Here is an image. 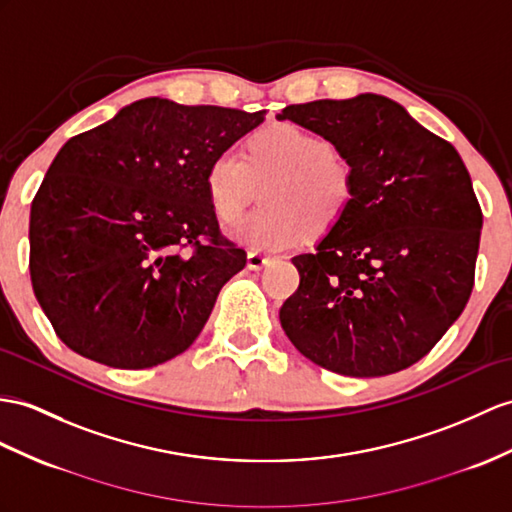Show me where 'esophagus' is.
I'll return each instance as SVG.
<instances>
[{"mask_svg":"<svg viewBox=\"0 0 512 512\" xmlns=\"http://www.w3.org/2000/svg\"><path fill=\"white\" fill-rule=\"evenodd\" d=\"M269 256H265V254H260V252H249L247 254V269H252V271H258V269H263L267 263H269Z\"/></svg>","mask_w":512,"mask_h":512,"instance_id":"1","label":"esophagus"}]
</instances>
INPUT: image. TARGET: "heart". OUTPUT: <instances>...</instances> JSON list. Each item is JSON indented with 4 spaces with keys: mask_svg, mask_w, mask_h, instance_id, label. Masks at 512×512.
Segmentation results:
<instances>
[{
    "mask_svg": "<svg viewBox=\"0 0 512 512\" xmlns=\"http://www.w3.org/2000/svg\"><path fill=\"white\" fill-rule=\"evenodd\" d=\"M256 182H263L260 202L230 223L239 243L280 252L304 236L334 230L350 213L356 197L354 169L332 154V145L295 123H278L258 130L245 143V156L223 149L206 169L210 208L230 221L252 199Z\"/></svg>",
    "mask_w": 512,
    "mask_h": 512,
    "instance_id": "1",
    "label": "heart"
}]
</instances>
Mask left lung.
Masks as SVG:
<instances>
[{"label":"left lung","mask_w":512,"mask_h":512,"mask_svg":"<svg viewBox=\"0 0 512 512\" xmlns=\"http://www.w3.org/2000/svg\"><path fill=\"white\" fill-rule=\"evenodd\" d=\"M330 141L356 176L345 219L299 254L282 330L315 365L352 378L426 356L473 289L482 210L452 143L389 97L291 104L280 115Z\"/></svg>","instance_id":"obj_1"}]
</instances>
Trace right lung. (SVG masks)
<instances>
[{
  "label": "right lung",
  "instance_id": "obj_1",
  "mask_svg": "<svg viewBox=\"0 0 512 512\" xmlns=\"http://www.w3.org/2000/svg\"><path fill=\"white\" fill-rule=\"evenodd\" d=\"M265 112L145 97L60 147L32 199L30 278L62 343L117 369L189 350L247 263L210 208L208 162Z\"/></svg>",
  "mask_w": 512,
  "mask_h": 512
}]
</instances>
